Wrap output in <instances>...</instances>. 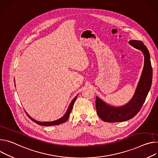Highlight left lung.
<instances>
[{
	"instance_id": "8db88e82",
	"label": "left lung",
	"mask_w": 158,
	"mask_h": 158,
	"mask_svg": "<svg viewBox=\"0 0 158 158\" xmlns=\"http://www.w3.org/2000/svg\"><path fill=\"white\" fill-rule=\"evenodd\" d=\"M129 43L134 48L141 50L144 56L143 71L138 83L135 94L131 101L120 107H114L96 97L95 106L98 117L107 122H118L133 118L141 110L151 89L152 69L150 55L147 47L141 41L131 40Z\"/></svg>"
}]
</instances>
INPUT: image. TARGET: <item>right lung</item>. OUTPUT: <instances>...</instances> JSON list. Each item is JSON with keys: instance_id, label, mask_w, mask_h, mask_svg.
<instances>
[{"instance_id": "obj_1", "label": "right lung", "mask_w": 158, "mask_h": 158, "mask_svg": "<svg viewBox=\"0 0 158 158\" xmlns=\"http://www.w3.org/2000/svg\"><path fill=\"white\" fill-rule=\"evenodd\" d=\"M77 97H75V98L72 101V102H71V103H70V105L69 106V107H68V110H67L66 114H64V115L63 117H61V118H60V119H58V120H55V121H52V122H40V121H37V120H36L33 119L32 117H31L27 114V112H26V115L29 117V118L31 120H32L34 122H35V123H36V124H38V125L43 126H51L60 125V124H61L64 123V122H65L68 119L69 116V114H70V113H71L72 110V109H73V105H74V103H75V100H76V99H77Z\"/></svg>"}]
</instances>
